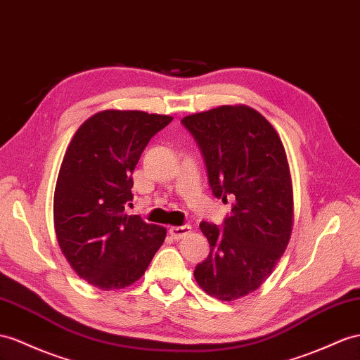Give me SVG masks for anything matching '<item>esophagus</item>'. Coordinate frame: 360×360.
I'll list each match as a JSON object with an SVG mask.
<instances>
[{
    "label": "esophagus",
    "instance_id": "esophagus-1",
    "mask_svg": "<svg viewBox=\"0 0 360 360\" xmlns=\"http://www.w3.org/2000/svg\"><path fill=\"white\" fill-rule=\"evenodd\" d=\"M191 231L190 225H181V226H172L169 229V233L173 238H182L184 236H187Z\"/></svg>",
    "mask_w": 360,
    "mask_h": 360
}]
</instances>
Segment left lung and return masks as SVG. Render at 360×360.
<instances>
[{
	"mask_svg": "<svg viewBox=\"0 0 360 360\" xmlns=\"http://www.w3.org/2000/svg\"><path fill=\"white\" fill-rule=\"evenodd\" d=\"M207 165L213 195L233 199L222 226L202 222L210 254L195 278L220 301L259 289L288 248L293 190L288 156L274 126L255 109L219 106L182 118Z\"/></svg>",
	"mask_w": 360,
	"mask_h": 360,
	"instance_id": "8db88e82",
	"label": "left lung"
}]
</instances>
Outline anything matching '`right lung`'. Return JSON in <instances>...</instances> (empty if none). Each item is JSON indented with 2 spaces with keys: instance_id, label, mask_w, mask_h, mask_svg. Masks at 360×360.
I'll use <instances>...</instances> for the list:
<instances>
[{
  "instance_id": "right-lung-1",
  "label": "right lung",
  "mask_w": 360,
  "mask_h": 360,
  "mask_svg": "<svg viewBox=\"0 0 360 360\" xmlns=\"http://www.w3.org/2000/svg\"><path fill=\"white\" fill-rule=\"evenodd\" d=\"M173 120L108 109L82 124L63 156L54 190V229L80 278L101 290L140 280L160 250L164 226L126 214L132 172L150 138Z\"/></svg>"
}]
</instances>
